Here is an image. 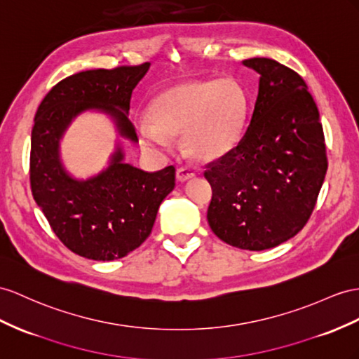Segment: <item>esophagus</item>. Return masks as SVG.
<instances>
[{
  "label": "esophagus",
  "instance_id": "esophagus-1",
  "mask_svg": "<svg viewBox=\"0 0 359 359\" xmlns=\"http://www.w3.org/2000/svg\"><path fill=\"white\" fill-rule=\"evenodd\" d=\"M194 176H196L194 171H191L189 168H179V170L176 171V177H177V180H180V182H187V180L192 179Z\"/></svg>",
  "mask_w": 359,
  "mask_h": 359
}]
</instances>
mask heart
Listing matches in <instances>:
<instances>
[{"instance_id": "1", "label": "heart", "mask_w": 359, "mask_h": 359, "mask_svg": "<svg viewBox=\"0 0 359 359\" xmlns=\"http://www.w3.org/2000/svg\"><path fill=\"white\" fill-rule=\"evenodd\" d=\"M247 112L249 97L236 80H187L153 98L150 121L137 124V135L151 150H163L167 137L182 136L191 159L212 162L235 149Z\"/></svg>"}]
</instances>
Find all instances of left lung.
<instances>
[{"mask_svg": "<svg viewBox=\"0 0 359 359\" xmlns=\"http://www.w3.org/2000/svg\"><path fill=\"white\" fill-rule=\"evenodd\" d=\"M259 77L250 124L232 151L209 165L208 223L238 249H273L297 235L327 170L314 98L296 71L267 57L243 62Z\"/></svg>", "mask_w": 359, "mask_h": 359, "instance_id": "left-lung-1", "label": "left lung"}]
</instances>
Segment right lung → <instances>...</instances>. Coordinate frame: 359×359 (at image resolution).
I'll use <instances>...</instances> for the list:
<instances>
[{
	"instance_id": "obj_1",
	"label": "right lung",
	"mask_w": 359,
	"mask_h": 359,
	"mask_svg": "<svg viewBox=\"0 0 359 359\" xmlns=\"http://www.w3.org/2000/svg\"><path fill=\"white\" fill-rule=\"evenodd\" d=\"M150 63L115 69H90L54 86L34 116L30 183L33 198L71 252L94 261H114L137 249L154 224L163 198L174 189L176 170L147 172L126 162L116 140L107 167L77 179L62 161L60 142L85 112L107 115L118 137L137 142L128 119L132 92Z\"/></svg>"
}]
</instances>
